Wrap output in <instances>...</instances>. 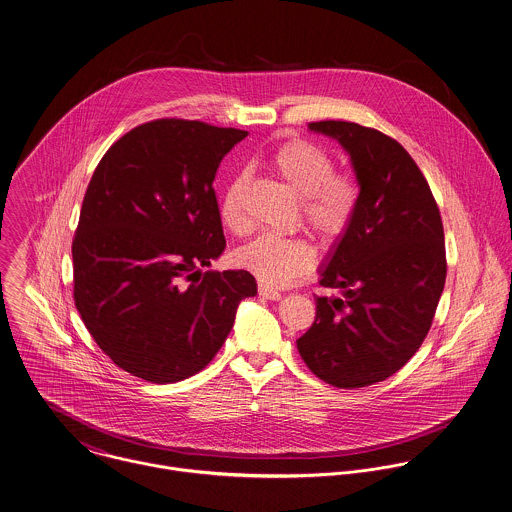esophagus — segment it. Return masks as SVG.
<instances>
[{"label":"esophagus","mask_w":512,"mask_h":512,"mask_svg":"<svg viewBox=\"0 0 512 512\" xmlns=\"http://www.w3.org/2000/svg\"><path fill=\"white\" fill-rule=\"evenodd\" d=\"M258 293H260L262 297L270 299V301H278L279 297H281V293H279L278 289H274V287H270V285H266V283H258Z\"/></svg>","instance_id":"obj_1"}]
</instances>
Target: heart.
Masks as SVG:
<instances>
[{
	"label": "heart",
	"instance_id": "heart-1",
	"mask_svg": "<svg viewBox=\"0 0 512 512\" xmlns=\"http://www.w3.org/2000/svg\"><path fill=\"white\" fill-rule=\"evenodd\" d=\"M270 166L299 195L303 223L332 242L348 231L358 203L360 187L350 174L334 172V162L325 150L309 140L293 139L279 144L270 154ZM246 172H236L223 187L219 215L233 231H246L244 191ZM238 264L268 285H287L305 276L315 264V250L307 238L264 233L244 244L236 254Z\"/></svg>",
	"mask_w": 512,
	"mask_h": 512
}]
</instances>
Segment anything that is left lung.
Masks as SVG:
<instances>
[{
  "mask_svg": "<svg viewBox=\"0 0 512 512\" xmlns=\"http://www.w3.org/2000/svg\"><path fill=\"white\" fill-rule=\"evenodd\" d=\"M350 154L360 203L321 268L317 317L297 340L307 368L340 389L399 372L426 338L446 281L444 227L426 178L391 137L348 121L309 123Z\"/></svg>",
  "mask_w": 512,
  "mask_h": 512,
  "instance_id": "left-lung-1",
  "label": "left lung"
}]
</instances>
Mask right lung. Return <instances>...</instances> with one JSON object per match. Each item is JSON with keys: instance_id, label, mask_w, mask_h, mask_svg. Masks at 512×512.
<instances>
[{"instance_id": "right-lung-1", "label": "right lung", "mask_w": 512, "mask_h": 512, "mask_svg": "<svg viewBox=\"0 0 512 512\" xmlns=\"http://www.w3.org/2000/svg\"><path fill=\"white\" fill-rule=\"evenodd\" d=\"M248 133L156 119L101 158L72 242L74 303L125 372L176 383L221 350L236 307L256 295L246 270L203 272L225 250L213 180Z\"/></svg>"}]
</instances>
